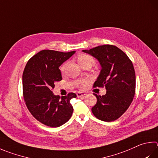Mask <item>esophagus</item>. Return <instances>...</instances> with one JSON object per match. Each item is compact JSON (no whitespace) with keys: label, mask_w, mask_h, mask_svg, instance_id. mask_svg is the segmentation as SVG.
I'll return each instance as SVG.
<instances>
[{"label":"esophagus","mask_w":158,"mask_h":158,"mask_svg":"<svg viewBox=\"0 0 158 158\" xmlns=\"http://www.w3.org/2000/svg\"><path fill=\"white\" fill-rule=\"evenodd\" d=\"M85 93H81V92H79V93H77V97H84V95H85Z\"/></svg>","instance_id":"esophagus-1"}]
</instances>
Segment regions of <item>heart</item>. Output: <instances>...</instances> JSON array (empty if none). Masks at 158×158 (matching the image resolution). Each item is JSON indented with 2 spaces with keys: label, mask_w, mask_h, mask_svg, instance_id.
Wrapping results in <instances>:
<instances>
[{
  "label": "heart",
  "mask_w": 158,
  "mask_h": 158,
  "mask_svg": "<svg viewBox=\"0 0 158 158\" xmlns=\"http://www.w3.org/2000/svg\"><path fill=\"white\" fill-rule=\"evenodd\" d=\"M77 61H78L79 64L81 65V66H84V65L86 64H90L93 65L94 64V59L92 56L89 55L87 54H80L77 56ZM65 67H66V63L63 64L61 68H60V70H61V73H64L65 70ZM85 81H83L82 84H85Z\"/></svg>",
  "instance_id": "1"
}]
</instances>
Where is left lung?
Listing matches in <instances>:
<instances>
[{
    "mask_svg": "<svg viewBox=\"0 0 158 158\" xmlns=\"http://www.w3.org/2000/svg\"><path fill=\"white\" fill-rule=\"evenodd\" d=\"M84 52L98 60L102 66L93 88L106 89L104 95H97L92 112L97 119L113 122L121 117L133 102L135 93V73L133 63L122 50L113 45H103Z\"/></svg>",
    "mask_w": 158,
    "mask_h": 158,
    "instance_id": "8db88e82",
    "label": "left lung"
}]
</instances>
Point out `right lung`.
<instances>
[{"instance_id": "obj_1", "label": "right lung", "mask_w": 158, "mask_h": 158, "mask_svg": "<svg viewBox=\"0 0 158 158\" xmlns=\"http://www.w3.org/2000/svg\"><path fill=\"white\" fill-rule=\"evenodd\" d=\"M75 51L61 52L44 50L27 61L23 73V94L26 106L36 119L50 127L66 123L73 113L70 100L75 98L69 93L60 98L52 90L55 83L62 80L59 67Z\"/></svg>"}]
</instances>
